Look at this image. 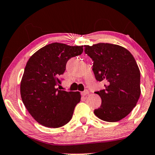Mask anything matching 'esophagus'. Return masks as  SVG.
Here are the masks:
<instances>
[{
    "instance_id": "1",
    "label": "esophagus",
    "mask_w": 155,
    "mask_h": 155,
    "mask_svg": "<svg viewBox=\"0 0 155 155\" xmlns=\"http://www.w3.org/2000/svg\"><path fill=\"white\" fill-rule=\"evenodd\" d=\"M89 94V91L88 89H86V90L84 91V92H81V95L82 96H85V95H87V94Z\"/></svg>"
}]
</instances>
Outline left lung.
Here are the masks:
<instances>
[{
	"label": "left lung",
	"instance_id": "1",
	"mask_svg": "<svg viewBox=\"0 0 155 155\" xmlns=\"http://www.w3.org/2000/svg\"><path fill=\"white\" fill-rule=\"evenodd\" d=\"M84 52L94 61L96 79L105 82V89L96 92L102 104L94 110L97 117L116 122L127 116L137 105L141 94L140 71L132 54L118 45H84Z\"/></svg>",
	"mask_w": 155,
	"mask_h": 155
}]
</instances>
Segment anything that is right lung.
Wrapping results in <instances>:
<instances>
[{
    "label": "right lung",
    "mask_w": 155,
    "mask_h": 155,
    "mask_svg": "<svg viewBox=\"0 0 155 155\" xmlns=\"http://www.w3.org/2000/svg\"><path fill=\"white\" fill-rule=\"evenodd\" d=\"M83 46L54 42L40 48L29 58L20 84L22 102L37 122L48 128H59L72 118L81 100L79 92L60 90L58 77L71 58L81 55Z\"/></svg>",
    "instance_id": "right-lung-1"
}]
</instances>
